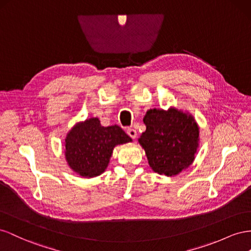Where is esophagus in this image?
I'll return each mask as SVG.
<instances>
[{
    "label": "esophagus",
    "instance_id": "esophagus-1",
    "mask_svg": "<svg viewBox=\"0 0 251 251\" xmlns=\"http://www.w3.org/2000/svg\"><path fill=\"white\" fill-rule=\"evenodd\" d=\"M127 134L129 135V137L131 139H133V140L138 137V132H137V130L133 129V128H128V129H127Z\"/></svg>",
    "mask_w": 251,
    "mask_h": 251
}]
</instances>
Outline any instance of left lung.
<instances>
[{"label": "left lung", "instance_id": "1", "mask_svg": "<svg viewBox=\"0 0 251 251\" xmlns=\"http://www.w3.org/2000/svg\"><path fill=\"white\" fill-rule=\"evenodd\" d=\"M146 131L140 144L154 173L176 176L191 165L199 146V127L191 116L170 108L150 109L144 117Z\"/></svg>", "mask_w": 251, "mask_h": 251}]
</instances>
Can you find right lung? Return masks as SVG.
<instances>
[{
  "label": "right lung",
  "instance_id": "1",
  "mask_svg": "<svg viewBox=\"0 0 251 251\" xmlns=\"http://www.w3.org/2000/svg\"><path fill=\"white\" fill-rule=\"evenodd\" d=\"M65 156L70 168L85 177L103 174L113 147L131 142L121 127H104L98 118L76 124L66 137Z\"/></svg>",
  "mask_w": 251,
  "mask_h": 251
}]
</instances>
